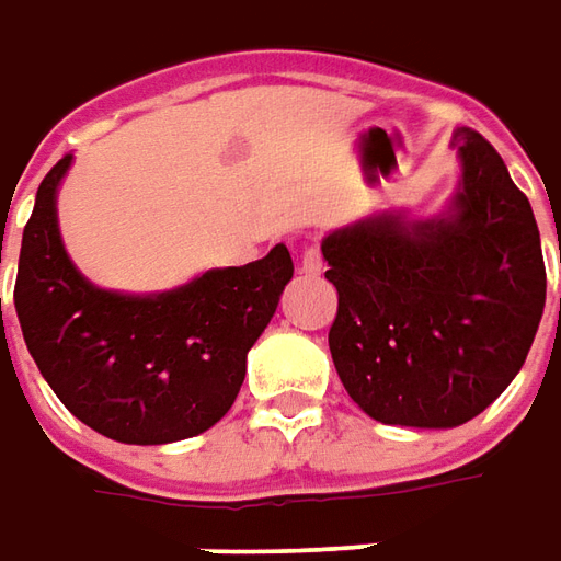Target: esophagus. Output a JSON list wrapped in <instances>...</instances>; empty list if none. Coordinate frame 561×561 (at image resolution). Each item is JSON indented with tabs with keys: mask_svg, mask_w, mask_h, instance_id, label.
I'll list each match as a JSON object with an SVG mask.
<instances>
[{
	"mask_svg": "<svg viewBox=\"0 0 561 561\" xmlns=\"http://www.w3.org/2000/svg\"><path fill=\"white\" fill-rule=\"evenodd\" d=\"M301 272L305 274L323 272V256H320V244H317V241L305 244V250H301Z\"/></svg>",
	"mask_w": 561,
	"mask_h": 561,
	"instance_id": "esophagus-1",
	"label": "esophagus"
}]
</instances>
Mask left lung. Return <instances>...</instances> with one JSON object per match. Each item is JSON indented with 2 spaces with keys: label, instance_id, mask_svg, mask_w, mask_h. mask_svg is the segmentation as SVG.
<instances>
[{
  "label": "left lung",
  "instance_id": "left-lung-1",
  "mask_svg": "<svg viewBox=\"0 0 561 561\" xmlns=\"http://www.w3.org/2000/svg\"><path fill=\"white\" fill-rule=\"evenodd\" d=\"M462 190L447 217L380 214L323 241L337 289L329 351L365 414L453 428L523 368L547 299L541 236L495 147L456 129Z\"/></svg>",
  "mask_w": 561,
  "mask_h": 561
}]
</instances>
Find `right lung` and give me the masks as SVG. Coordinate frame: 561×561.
<instances>
[{"instance_id": "1", "label": "right lung", "mask_w": 561, "mask_h": 561, "mask_svg": "<svg viewBox=\"0 0 561 561\" xmlns=\"http://www.w3.org/2000/svg\"><path fill=\"white\" fill-rule=\"evenodd\" d=\"M45 174L20 244L14 308L38 371L71 414L123 444H172L232 408L248 351L293 277L284 244L241 268H214L172 293L121 296L83 280L57 229Z\"/></svg>"}]
</instances>
